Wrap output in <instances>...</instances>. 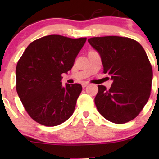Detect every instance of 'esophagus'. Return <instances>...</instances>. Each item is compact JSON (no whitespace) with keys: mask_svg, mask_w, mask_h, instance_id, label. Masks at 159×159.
<instances>
[{"mask_svg":"<svg viewBox=\"0 0 159 159\" xmlns=\"http://www.w3.org/2000/svg\"><path fill=\"white\" fill-rule=\"evenodd\" d=\"M88 84H89L87 83V82H84V83H82V87H86Z\"/></svg>","mask_w":159,"mask_h":159,"instance_id":"obj_1","label":"esophagus"}]
</instances>
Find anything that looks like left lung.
I'll use <instances>...</instances> for the list:
<instances>
[{"mask_svg":"<svg viewBox=\"0 0 159 159\" xmlns=\"http://www.w3.org/2000/svg\"><path fill=\"white\" fill-rule=\"evenodd\" d=\"M99 54L104 73L113 81L109 90L98 85L95 104L99 114L108 121L122 124L134 119L148 101L152 69L140 43L116 36L88 39Z\"/></svg>","mask_w":159,"mask_h":159,"instance_id":"1","label":"left lung"}]
</instances>
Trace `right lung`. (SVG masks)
Here are the masks:
<instances>
[{
    "label": "right lung",
    "instance_id": "1",
    "mask_svg": "<svg viewBox=\"0 0 159 159\" xmlns=\"http://www.w3.org/2000/svg\"><path fill=\"white\" fill-rule=\"evenodd\" d=\"M87 38L49 35L27 46L16 69V90L27 114L45 126L72 116L82 90L80 84L62 85L63 73L72 68Z\"/></svg>",
    "mask_w": 159,
    "mask_h": 159
}]
</instances>
